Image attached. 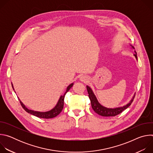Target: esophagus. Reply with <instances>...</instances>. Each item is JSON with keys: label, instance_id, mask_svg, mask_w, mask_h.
<instances>
[{"label": "esophagus", "instance_id": "esophagus-1", "mask_svg": "<svg viewBox=\"0 0 153 153\" xmlns=\"http://www.w3.org/2000/svg\"><path fill=\"white\" fill-rule=\"evenodd\" d=\"M80 81L82 82H87L88 80V78L86 76H82L80 77Z\"/></svg>", "mask_w": 153, "mask_h": 153}]
</instances>
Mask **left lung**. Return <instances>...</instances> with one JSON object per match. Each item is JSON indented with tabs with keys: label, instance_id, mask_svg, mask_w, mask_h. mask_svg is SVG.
<instances>
[{
	"label": "left lung",
	"instance_id": "left-lung-1",
	"mask_svg": "<svg viewBox=\"0 0 153 153\" xmlns=\"http://www.w3.org/2000/svg\"><path fill=\"white\" fill-rule=\"evenodd\" d=\"M131 47L133 48L134 49V48L133 46H131ZM135 53H136L134 54V56H135L136 59L137 60V53L136 51H135ZM86 89H87V91H88V96L90 99L91 106H92V108L93 109V110L99 115L104 116V117H111V116L113 117V116H115L118 115L119 114L121 113L123 111L126 110L128 107H129L131 105V104L132 102H133V99L135 97V94H134V96H133L131 100L128 104H126V105H125L122 107H118V108H106V107L101 105L99 103L96 97L95 96L94 94L93 93L90 87H89L88 86H86Z\"/></svg>",
	"mask_w": 153,
	"mask_h": 153
}]
</instances>
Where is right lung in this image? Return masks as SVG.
<instances>
[{"mask_svg":"<svg viewBox=\"0 0 153 153\" xmlns=\"http://www.w3.org/2000/svg\"><path fill=\"white\" fill-rule=\"evenodd\" d=\"M73 86V83H71L70 84L67 88V91L66 92H65V93L63 95V96H61L57 105H56V106L53 108L51 110L49 111H47V112H39V111H33V110H28V109L27 108L25 107V106L23 104V103L20 100V105H22V108L24 109V110H25V111H27V113L33 115V116H35L36 117H38L39 118H43V119H51V118H53V117H56L57 115H59L60 112L62 111V110H63V102H64V97H65V94H66V93L70 90V89L71 88V87ZM12 86H13V88L14 90V88H13V84H12Z\"/></svg>","mask_w":153,"mask_h":153,"instance_id":"add662e5","label":"right lung"}]
</instances>
